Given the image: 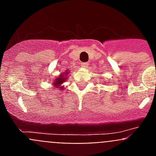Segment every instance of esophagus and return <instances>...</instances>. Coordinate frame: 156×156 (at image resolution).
<instances>
[{
	"label": "esophagus",
	"mask_w": 156,
	"mask_h": 156,
	"mask_svg": "<svg viewBox=\"0 0 156 156\" xmlns=\"http://www.w3.org/2000/svg\"><path fill=\"white\" fill-rule=\"evenodd\" d=\"M80 65L82 67H83V68H87V67L88 66V65H89V63L88 62H81Z\"/></svg>",
	"instance_id": "34e87169"
}]
</instances>
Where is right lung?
Instances as JSON below:
<instances>
[{"mask_svg": "<svg viewBox=\"0 0 156 156\" xmlns=\"http://www.w3.org/2000/svg\"><path fill=\"white\" fill-rule=\"evenodd\" d=\"M67 75H69V70H66L65 73L60 74L59 76H58L56 78L55 80L52 83L54 86H55V87H58L60 90H63L64 87H63V86H62V84L64 82H66V79H67Z\"/></svg>", "mask_w": 156, "mask_h": 156, "instance_id": "add662e5", "label": "right lung"}]
</instances>
